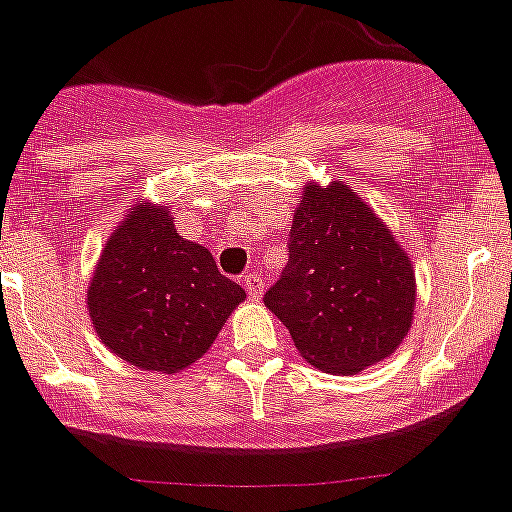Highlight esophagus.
Listing matches in <instances>:
<instances>
[{
    "instance_id": "esophagus-1",
    "label": "esophagus",
    "mask_w": 512,
    "mask_h": 512,
    "mask_svg": "<svg viewBox=\"0 0 512 512\" xmlns=\"http://www.w3.org/2000/svg\"><path fill=\"white\" fill-rule=\"evenodd\" d=\"M245 288H247V293H250L252 300H260L262 290H265V283H262V278L257 275V272H250V275H245Z\"/></svg>"
}]
</instances>
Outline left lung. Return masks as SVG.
Masks as SVG:
<instances>
[{
	"instance_id": "1",
	"label": "left lung",
	"mask_w": 512,
	"mask_h": 512,
	"mask_svg": "<svg viewBox=\"0 0 512 512\" xmlns=\"http://www.w3.org/2000/svg\"><path fill=\"white\" fill-rule=\"evenodd\" d=\"M265 305L308 364L358 374L391 356L412 328V257L346 181H308L290 227V260Z\"/></svg>"
}]
</instances>
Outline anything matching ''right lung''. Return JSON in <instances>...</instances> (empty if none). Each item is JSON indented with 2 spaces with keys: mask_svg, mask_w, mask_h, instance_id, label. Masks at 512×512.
Here are the masks:
<instances>
[{
  "mask_svg": "<svg viewBox=\"0 0 512 512\" xmlns=\"http://www.w3.org/2000/svg\"><path fill=\"white\" fill-rule=\"evenodd\" d=\"M245 300L212 252L184 240L169 207L133 204L100 250L88 283L90 321L113 356L151 374H179L209 351Z\"/></svg>",
  "mask_w": 512,
  "mask_h": 512,
  "instance_id": "1",
  "label": "right lung"
}]
</instances>
